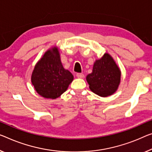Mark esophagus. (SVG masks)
Segmentation results:
<instances>
[{
	"label": "esophagus",
	"instance_id": "34e87169",
	"mask_svg": "<svg viewBox=\"0 0 152 152\" xmlns=\"http://www.w3.org/2000/svg\"><path fill=\"white\" fill-rule=\"evenodd\" d=\"M76 76H77V77H78V78H83L84 77V75L83 73H78L76 74Z\"/></svg>",
	"mask_w": 152,
	"mask_h": 152
}]
</instances>
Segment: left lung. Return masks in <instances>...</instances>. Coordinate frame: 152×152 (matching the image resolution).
I'll return each instance as SVG.
<instances>
[{"label":"left lung","instance_id":"1","mask_svg":"<svg viewBox=\"0 0 152 152\" xmlns=\"http://www.w3.org/2000/svg\"><path fill=\"white\" fill-rule=\"evenodd\" d=\"M121 73L110 55L104 53L95 62L92 72L86 77L90 89L100 96H108L118 89Z\"/></svg>","mask_w":152,"mask_h":152}]
</instances>
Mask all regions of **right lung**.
Here are the masks:
<instances>
[{
  "mask_svg": "<svg viewBox=\"0 0 152 152\" xmlns=\"http://www.w3.org/2000/svg\"><path fill=\"white\" fill-rule=\"evenodd\" d=\"M31 80L38 94L55 99L67 90L73 75L63 68L58 49L54 48L45 52L36 64Z\"/></svg>",
  "mask_w": 152,
  "mask_h": 152,
  "instance_id": "1",
  "label": "right lung"
}]
</instances>
